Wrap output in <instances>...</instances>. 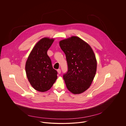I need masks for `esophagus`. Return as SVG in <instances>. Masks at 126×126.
<instances>
[{"label":"esophagus","mask_w":126,"mask_h":126,"mask_svg":"<svg viewBox=\"0 0 126 126\" xmlns=\"http://www.w3.org/2000/svg\"><path fill=\"white\" fill-rule=\"evenodd\" d=\"M57 71H58V73L59 74H60L61 73V70L60 69H58L57 70Z\"/></svg>","instance_id":"esophagus-1"}]
</instances>
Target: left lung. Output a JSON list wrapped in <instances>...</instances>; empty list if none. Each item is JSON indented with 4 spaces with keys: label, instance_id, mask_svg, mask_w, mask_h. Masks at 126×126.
<instances>
[{
    "label": "left lung",
    "instance_id": "obj_1",
    "mask_svg": "<svg viewBox=\"0 0 126 126\" xmlns=\"http://www.w3.org/2000/svg\"><path fill=\"white\" fill-rule=\"evenodd\" d=\"M60 46L66 56L68 70L63 75L68 90L79 94L87 90L96 71L95 55L90 46L78 37L63 40Z\"/></svg>",
    "mask_w": 126,
    "mask_h": 126
}]
</instances>
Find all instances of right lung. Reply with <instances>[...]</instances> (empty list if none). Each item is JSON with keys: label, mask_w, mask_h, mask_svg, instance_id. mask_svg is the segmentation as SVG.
I'll return each instance as SVG.
<instances>
[{"label": "right lung", "mask_w": 126, "mask_h": 126, "mask_svg": "<svg viewBox=\"0 0 126 126\" xmlns=\"http://www.w3.org/2000/svg\"><path fill=\"white\" fill-rule=\"evenodd\" d=\"M53 39L44 38L33 48L26 63L27 77L37 91L50 89L57 79V71L53 69L47 52L54 42Z\"/></svg>", "instance_id": "obj_1"}]
</instances>
